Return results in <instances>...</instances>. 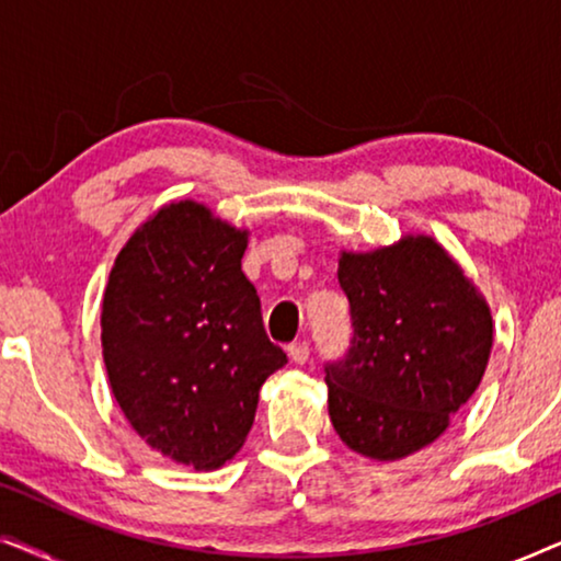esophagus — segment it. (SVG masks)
<instances>
[{"label":"esophagus","instance_id":"34e87169","mask_svg":"<svg viewBox=\"0 0 561 561\" xmlns=\"http://www.w3.org/2000/svg\"><path fill=\"white\" fill-rule=\"evenodd\" d=\"M288 357H290V363L306 365V359H309V342H294V344H290Z\"/></svg>","mask_w":561,"mask_h":561}]
</instances>
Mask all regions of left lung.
<instances>
[{"mask_svg":"<svg viewBox=\"0 0 561 561\" xmlns=\"http://www.w3.org/2000/svg\"><path fill=\"white\" fill-rule=\"evenodd\" d=\"M347 355L324 367L329 419L357 455L396 462L447 432L485 375L493 317L434 237L342 252Z\"/></svg>","mask_w":561,"mask_h":561,"instance_id":"8db88e82","label":"left lung"}]
</instances>
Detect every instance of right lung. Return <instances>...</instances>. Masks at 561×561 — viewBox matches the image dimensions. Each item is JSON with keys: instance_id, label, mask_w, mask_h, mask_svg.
<instances>
[{"instance_id": "add662e5", "label": "right lung", "mask_w": 561, "mask_h": 561, "mask_svg": "<svg viewBox=\"0 0 561 561\" xmlns=\"http://www.w3.org/2000/svg\"><path fill=\"white\" fill-rule=\"evenodd\" d=\"M248 229L173 202L119 250L102 304V355L129 426L194 470L234 457L286 352L267 340L242 273Z\"/></svg>"}]
</instances>
